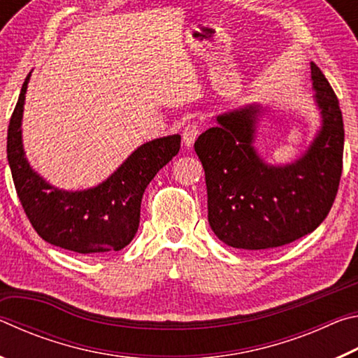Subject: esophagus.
<instances>
[{
  "mask_svg": "<svg viewBox=\"0 0 358 358\" xmlns=\"http://www.w3.org/2000/svg\"><path fill=\"white\" fill-rule=\"evenodd\" d=\"M199 129H201V126L197 123H187L185 128H183V142L186 147H192V143L196 142V138L199 136Z\"/></svg>",
  "mask_w": 358,
  "mask_h": 358,
  "instance_id": "1",
  "label": "esophagus"
}]
</instances>
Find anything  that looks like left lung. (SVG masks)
I'll list each match as a JSON object with an SVG mask.
<instances>
[{
  "mask_svg": "<svg viewBox=\"0 0 358 358\" xmlns=\"http://www.w3.org/2000/svg\"><path fill=\"white\" fill-rule=\"evenodd\" d=\"M322 128L294 164L266 166L252 147L260 108L220 115L194 150L205 171L208 222L217 238L238 250H268L311 234L335 202L343 172L344 124L335 92L311 63Z\"/></svg>",
  "mask_w": 358,
  "mask_h": 358,
  "instance_id": "8db88e82",
  "label": "left lung"
}]
</instances>
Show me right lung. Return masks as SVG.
Wrapping results in <instances>:
<instances>
[{
    "label": "right lung",
    "mask_w": 358,
    "mask_h": 358,
    "mask_svg": "<svg viewBox=\"0 0 358 358\" xmlns=\"http://www.w3.org/2000/svg\"><path fill=\"white\" fill-rule=\"evenodd\" d=\"M22 85L8 128V161L17 196L33 229L47 243L80 254L123 250L141 222V202L155 175L180 151L178 134L143 143L104 183L87 191L57 189L29 167L22 145Z\"/></svg>",
    "instance_id": "obj_1"
}]
</instances>
